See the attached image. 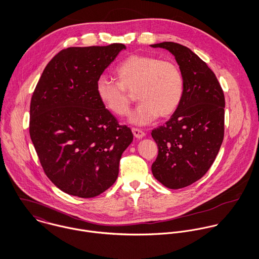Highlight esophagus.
Here are the masks:
<instances>
[{"instance_id": "1", "label": "esophagus", "mask_w": 259, "mask_h": 259, "mask_svg": "<svg viewBox=\"0 0 259 259\" xmlns=\"http://www.w3.org/2000/svg\"><path fill=\"white\" fill-rule=\"evenodd\" d=\"M132 132H133V135L138 139H141L145 136L144 131H142L141 129H138V128H132Z\"/></svg>"}]
</instances>
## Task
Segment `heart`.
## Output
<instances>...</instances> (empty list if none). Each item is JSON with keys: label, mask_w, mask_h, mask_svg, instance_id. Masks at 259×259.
<instances>
[{"label": "heart", "mask_w": 259, "mask_h": 259, "mask_svg": "<svg viewBox=\"0 0 259 259\" xmlns=\"http://www.w3.org/2000/svg\"><path fill=\"white\" fill-rule=\"evenodd\" d=\"M118 81L100 76L96 93L104 107L117 116H123L132 102V93L140 101L129 114L130 122L147 125L159 116L172 115L183 95L184 80L178 66L159 58L134 54L122 61L115 70Z\"/></svg>", "instance_id": "1"}]
</instances>
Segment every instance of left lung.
I'll use <instances>...</instances> for the list:
<instances>
[{
	"label": "left lung",
	"mask_w": 259,
	"mask_h": 259,
	"mask_svg": "<svg viewBox=\"0 0 259 259\" xmlns=\"http://www.w3.org/2000/svg\"><path fill=\"white\" fill-rule=\"evenodd\" d=\"M151 47L172 53L184 80L176 111L151 132L158 146L152 173L170 189L183 188L203 177L218 154L224 137V93L213 71L189 48L173 42Z\"/></svg>",
	"instance_id": "1"
}]
</instances>
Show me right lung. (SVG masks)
I'll return each instance as SVG.
<instances>
[{
	"label": "right lung",
	"instance_id": "1",
	"mask_svg": "<svg viewBox=\"0 0 259 259\" xmlns=\"http://www.w3.org/2000/svg\"><path fill=\"white\" fill-rule=\"evenodd\" d=\"M125 45L70 47L47 64L30 105L29 132L47 177L62 191L95 197L116 181L133 140L96 93V81Z\"/></svg>",
	"mask_w": 259,
	"mask_h": 259
}]
</instances>
